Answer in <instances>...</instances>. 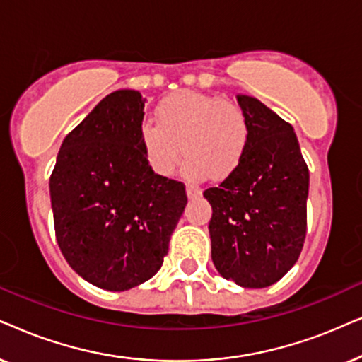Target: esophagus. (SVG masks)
Listing matches in <instances>:
<instances>
[{"mask_svg": "<svg viewBox=\"0 0 362 362\" xmlns=\"http://www.w3.org/2000/svg\"><path fill=\"white\" fill-rule=\"evenodd\" d=\"M187 195H189V199H197L202 195V189L199 185H187Z\"/></svg>", "mask_w": 362, "mask_h": 362, "instance_id": "esophagus-1", "label": "esophagus"}]
</instances>
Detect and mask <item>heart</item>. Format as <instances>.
<instances>
[{
	"label": "heart",
	"mask_w": 362,
	"mask_h": 362,
	"mask_svg": "<svg viewBox=\"0 0 362 362\" xmlns=\"http://www.w3.org/2000/svg\"><path fill=\"white\" fill-rule=\"evenodd\" d=\"M157 120H144L139 139L147 162L170 175L185 152L189 178H225L237 170L247 152L250 125L238 105L215 95L180 90L158 104Z\"/></svg>",
	"instance_id": "heart-1"
}]
</instances>
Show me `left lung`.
<instances>
[{
	"label": "left lung",
	"mask_w": 362,
	"mask_h": 362,
	"mask_svg": "<svg viewBox=\"0 0 362 362\" xmlns=\"http://www.w3.org/2000/svg\"><path fill=\"white\" fill-rule=\"evenodd\" d=\"M250 141L237 170L204 192L211 205V259L225 279L267 288L290 272L306 237L310 172L291 124L238 94Z\"/></svg>",
	"instance_id": "8db88e82"
}]
</instances>
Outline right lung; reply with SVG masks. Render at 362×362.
<instances>
[{
  "label": "right lung",
  "instance_id": "obj_1",
  "mask_svg": "<svg viewBox=\"0 0 362 362\" xmlns=\"http://www.w3.org/2000/svg\"><path fill=\"white\" fill-rule=\"evenodd\" d=\"M146 99L114 90L67 134L49 178L56 240L90 285L125 291L151 279L187 205L182 182L157 175L139 139Z\"/></svg>",
  "mask_w": 362,
  "mask_h": 362
}]
</instances>
